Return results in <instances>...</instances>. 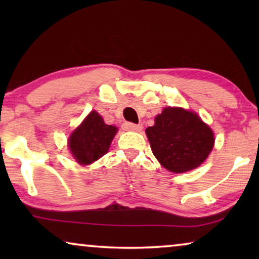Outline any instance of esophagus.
<instances>
[{
	"mask_svg": "<svg viewBox=\"0 0 259 259\" xmlns=\"http://www.w3.org/2000/svg\"><path fill=\"white\" fill-rule=\"evenodd\" d=\"M123 130L125 131H133V132H140L143 126L141 125H137V123H132V122H125L122 125Z\"/></svg>",
	"mask_w": 259,
	"mask_h": 259,
	"instance_id": "34e87169",
	"label": "esophagus"
}]
</instances>
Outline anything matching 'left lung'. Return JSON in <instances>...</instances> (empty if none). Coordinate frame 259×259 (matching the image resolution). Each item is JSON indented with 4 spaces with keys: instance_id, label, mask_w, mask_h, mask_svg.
Masks as SVG:
<instances>
[{
    "instance_id": "obj_1",
    "label": "left lung",
    "mask_w": 259,
    "mask_h": 259,
    "mask_svg": "<svg viewBox=\"0 0 259 259\" xmlns=\"http://www.w3.org/2000/svg\"><path fill=\"white\" fill-rule=\"evenodd\" d=\"M152 152L161 166L175 173L198 167L214 145L213 132L197 113L166 107L146 128Z\"/></svg>"
}]
</instances>
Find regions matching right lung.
<instances>
[{"mask_svg":"<svg viewBox=\"0 0 259 259\" xmlns=\"http://www.w3.org/2000/svg\"><path fill=\"white\" fill-rule=\"evenodd\" d=\"M116 132L115 126L105 123L98 112L92 111L70 134V153L80 165H90L107 153Z\"/></svg>","mask_w":259,"mask_h":259,"instance_id":"right-lung-1","label":"right lung"}]
</instances>
